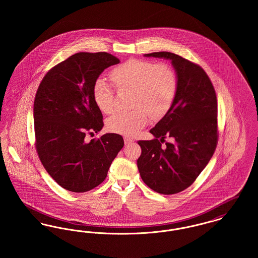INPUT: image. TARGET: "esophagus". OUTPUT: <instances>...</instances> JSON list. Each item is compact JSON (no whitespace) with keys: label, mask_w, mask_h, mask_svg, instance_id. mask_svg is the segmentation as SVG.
<instances>
[{"label":"esophagus","mask_w":258,"mask_h":258,"mask_svg":"<svg viewBox=\"0 0 258 258\" xmlns=\"http://www.w3.org/2000/svg\"><path fill=\"white\" fill-rule=\"evenodd\" d=\"M123 141H124V144L125 145H128V144H131V143H133L134 142V140L132 139V138H130V137H123Z\"/></svg>","instance_id":"34e87169"}]
</instances>
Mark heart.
<instances>
[{"instance_id": "b5f03b06", "label": "heart", "mask_w": 258, "mask_h": 258, "mask_svg": "<svg viewBox=\"0 0 258 258\" xmlns=\"http://www.w3.org/2000/svg\"><path fill=\"white\" fill-rule=\"evenodd\" d=\"M110 78L118 89H133L131 112L117 113L107 120L108 130L120 135L132 136L138 133L149 117L158 121L169 111L177 93V76L165 62L130 59L119 64L110 73ZM93 98L99 110L110 114L114 108L112 87L98 78L93 86Z\"/></svg>"}]
</instances>
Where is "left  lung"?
I'll use <instances>...</instances> for the list:
<instances>
[{
  "instance_id": "obj_1",
  "label": "left lung",
  "mask_w": 258,
  "mask_h": 258,
  "mask_svg": "<svg viewBox=\"0 0 258 258\" xmlns=\"http://www.w3.org/2000/svg\"><path fill=\"white\" fill-rule=\"evenodd\" d=\"M144 56L170 60L178 87L170 109L150 131L155 138L137 142L142 150L137 167L150 188L174 195L192 184L214 155L218 144L217 96L208 75L197 63L165 51ZM165 138L172 142L166 143Z\"/></svg>"
}]
</instances>
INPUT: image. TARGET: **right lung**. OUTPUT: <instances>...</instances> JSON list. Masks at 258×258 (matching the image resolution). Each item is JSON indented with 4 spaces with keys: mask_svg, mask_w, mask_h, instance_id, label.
Wrapping results in <instances>:
<instances>
[{
    "mask_svg": "<svg viewBox=\"0 0 258 258\" xmlns=\"http://www.w3.org/2000/svg\"><path fill=\"white\" fill-rule=\"evenodd\" d=\"M120 60L106 52L76 53L52 68L34 103L37 155L50 176L67 190L85 192L101 184L123 147V137L98 133L102 114L93 98L101 73Z\"/></svg>",
    "mask_w": 258,
    "mask_h": 258,
    "instance_id": "add662e5",
    "label": "right lung"
}]
</instances>
